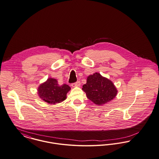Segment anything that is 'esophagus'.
Returning a JSON list of instances; mask_svg holds the SVG:
<instances>
[{"label":"esophagus","mask_w":159,"mask_h":159,"mask_svg":"<svg viewBox=\"0 0 159 159\" xmlns=\"http://www.w3.org/2000/svg\"><path fill=\"white\" fill-rule=\"evenodd\" d=\"M80 86V81H77L75 83H74L72 84V86L73 87H76V86Z\"/></svg>","instance_id":"34e87169"}]
</instances>
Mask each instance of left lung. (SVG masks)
<instances>
[{"label":"left lung","instance_id":"left-lung-1","mask_svg":"<svg viewBox=\"0 0 159 159\" xmlns=\"http://www.w3.org/2000/svg\"><path fill=\"white\" fill-rule=\"evenodd\" d=\"M82 89L88 99L99 106L111 102L118 93L112 81L98 73L87 77L86 84L83 85Z\"/></svg>","mask_w":159,"mask_h":159}]
</instances>
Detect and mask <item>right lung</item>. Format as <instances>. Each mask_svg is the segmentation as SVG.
<instances>
[{"label": "right lung", "mask_w": 159, "mask_h": 159, "mask_svg": "<svg viewBox=\"0 0 159 159\" xmlns=\"http://www.w3.org/2000/svg\"><path fill=\"white\" fill-rule=\"evenodd\" d=\"M70 89L68 84L59 85L55 79L48 78L46 82L39 85L38 88V94L45 102L55 104L66 100V93Z\"/></svg>", "instance_id": "obj_1"}]
</instances>
